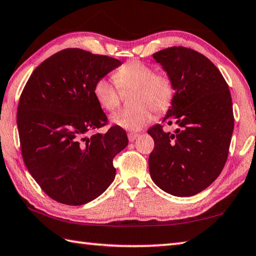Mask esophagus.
Returning a JSON list of instances; mask_svg holds the SVG:
<instances>
[{"label":"esophagus","instance_id":"1","mask_svg":"<svg viewBox=\"0 0 256 256\" xmlns=\"http://www.w3.org/2000/svg\"><path fill=\"white\" fill-rule=\"evenodd\" d=\"M139 136L138 134H136V132H129L128 134V139H129V142H134L137 139V137Z\"/></svg>","mask_w":256,"mask_h":256}]
</instances>
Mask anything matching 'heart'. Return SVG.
Listing matches in <instances>:
<instances>
[{"instance_id":"obj_1","label":"heart","mask_w":256,"mask_h":256,"mask_svg":"<svg viewBox=\"0 0 256 256\" xmlns=\"http://www.w3.org/2000/svg\"><path fill=\"white\" fill-rule=\"evenodd\" d=\"M114 81L100 78L94 82V96L106 112H114L120 104L119 90L134 89V108L119 110L112 116V122L128 132H139L154 119L152 110L166 112L172 102L175 84L167 72H156L154 66L132 60L114 72Z\"/></svg>"}]
</instances>
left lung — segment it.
Listing matches in <instances>:
<instances>
[{"instance_id":"8db88e82","label":"left lung","mask_w":256,"mask_h":256,"mask_svg":"<svg viewBox=\"0 0 256 256\" xmlns=\"http://www.w3.org/2000/svg\"><path fill=\"white\" fill-rule=\"evenodd\" d=\"M152 56L175 84L162 122L178 128L165 132L158 124L148 130L155 142L149 172L168 194L196 195L218 177L228 160L234 129L228 86L213 62L195 50L172 46Z\"/></svg>"}]
</instances>
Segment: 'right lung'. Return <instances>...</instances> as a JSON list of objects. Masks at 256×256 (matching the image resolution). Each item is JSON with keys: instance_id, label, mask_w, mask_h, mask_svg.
Listing matches in <instances>:
<instances>
[{"instance_id": "obj_1", "label": "right lung", "mask_w": 256, "mask_h": 256, "mask_svg": "<svg viewBox=\"0 0 256 256\" xmlns=\"http://www.w3.org/2000/svg\"><path fill=\"white\" fill-rule=\"evenodd\" d=\"M122 62L66 49L33 71L21 94L16 122L24 164L43 192L66 205L94 200L114 182L112 160L128 144L122 128L107 124L94 82Z\"/></svg>"}]
</instances>
